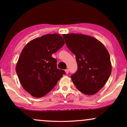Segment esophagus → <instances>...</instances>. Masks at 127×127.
<instances>
[{
    "label": "esophagus",
    "instance_id": "34e87169",
    "mask_svg": "<svg viewBox=\"0 0 127 127\" xmlns=\"http://www.w3.org/2000/svg\"><path fill=\"white\" fill-rule=\"evenodd\" d=\"M65 73H66L67 74H68V72H69V70H68V68H67V69L65 70Z\"/></svg>",
    "mask_w": 127,
    "mask_h": 127
}]
</instances>
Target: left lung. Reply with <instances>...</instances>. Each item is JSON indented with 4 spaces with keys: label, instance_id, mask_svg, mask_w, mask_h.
Wrapping results in <instances>:
<instances>
[{
    "label": "left lung",
    "instance_id": "obj_1",
    "mask_svg": "<svg viewBox=\"0 0 127 127\" xmlns=\"http://www.w3.org/2000/svg\"><path fill=\"white\" fill-rule=\"evenodd\" d=\"M68 48L76 56L78 70L71 76L79 91L88 95L98 93L112 72L110 55L104 45L88 35L70 33L63 35Z\"/></svg>",
    "mask_w": 127,
    "mask_h": 127
}]
</instances>
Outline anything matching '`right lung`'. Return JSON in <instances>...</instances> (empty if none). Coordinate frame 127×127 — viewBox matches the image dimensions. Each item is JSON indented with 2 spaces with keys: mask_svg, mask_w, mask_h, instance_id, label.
<instances>
[{
  "mask_svg": "<svg viewBox=\"0 0 127 127\" xmlns=\"http://www.w3.org/2000/svg\"><path fill=\"white\" fill-rule=\"evenodd\" d=\"M64 44L62 36L54 33L33 39L22 50L16 72L22 87L33 97L45 96L65 74L52 57Z\"/></svg>",
  "mask_w": 127,
  "mask_h": 127,
  "instance_id": "1",
  "label": "right lung"
}]
</instances>
